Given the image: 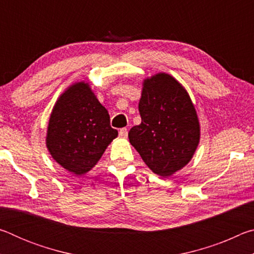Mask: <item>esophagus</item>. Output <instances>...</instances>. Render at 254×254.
Returning <instances> with one entry per match:
<instances>
[{"instance_id": "34e87169", "label": "esophagus", "mask_w": 254, "mask_h": 254, "mask_svg": "<svg viewBox=\"0 0 254 254\" xmlns=\"http://www.w3.org/2000/svg\"><path fill=\"white\" fill-rule=\"evenodd\" d=\"M119 135L121 137H127V127H122L120 128L119 131Z\"/></svg>"}]
</instances>
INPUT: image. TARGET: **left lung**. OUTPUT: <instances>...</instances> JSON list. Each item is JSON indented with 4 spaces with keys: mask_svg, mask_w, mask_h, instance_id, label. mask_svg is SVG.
I'll return each mask as SVG.
<instances>
[{
    "mask_svg": "<svg viewBox=\"0 0 254 254\" xmlns=\"http://www.w3.org/2000/svg\"><path fill=\"white\" fill-rule=\"evenodd\" d=\"M139 112L141 123L128 139L149 168L168 177L186 166L199 142V123L183 86L167 74L145 79Z\"/></svg>",
    "mask_w": 254,
    "mask_h": 254,
    "instance_id": "1",
    "label": "left lung"
}]
</instances>
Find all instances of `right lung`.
Masks as SVG:
<instances>
[{
    "label": "right lung",
    "mask_w": 254,
    "mask_h": 254,
    "mask_svg": "<svg viewBox=\"0 0 254 254\" xmlns=\"http://www.w3.org/2000/svg\"><path fill=\"white\" fill-rule=\"evenodd\" d=\"M118 131L88 84L72 85L59 97L51 113L47 147L60 166L75 175L91 170Z\"/></svg>",
    "instance_id": "obj_1"
}]
</instances>
